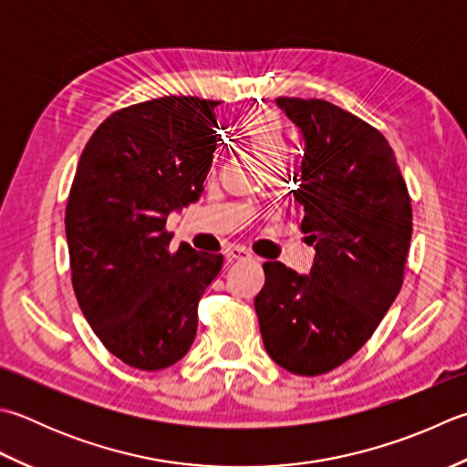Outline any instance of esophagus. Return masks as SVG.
Masks as SVG:
<instances>
[{
	"mask_svg": "<svg viewBox=\"0 0 467 467\" xmlns=\"http://www.w3.org/2000/svg\"><path fill=\"white\" fill-rule=\"evenodd\" d=\"M224 254L228 261H243V259H251V253L243 249V246H228L224 249Z\"/></svg>",
	"mask_w": 467,
	"mask_h": 467,
	"instance_id": "esophagus-1",
	"label": "esophagus"
}]
</instances>
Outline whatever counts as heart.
Segmentation results:
<instances>
[{"label":"heart","mask_w":467,"mask_h":467,"mask_svg":"<svg viewBox=\"0 0 467 467\" xmlns=\"http://www.w3.org/2000/svg\"><path fill=\"white\" fill-rule=\"evenodd\" d=\"M241 133L265 163L285 158V131L277 113L253 111L243 119Z\"/></svg>","instance_id":"1"}]
</instances>
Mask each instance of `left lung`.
I'll use <instances>...</instances> for the list:
<instances>
[{
	"label": "left lung",
	"instance_id": "left-lung-1",
	"mask_svg": "<svg viewBox=\"0 0 467 467\" xmlns=\"http://www.w3.org/2000/svg\"><path fill=\"white\" fill-rule=\"evenodd\" d=\"M275 100L304 133L289 194L316 259L307 277L279 261L263 263L254 312L271 358L299 377H317L350 360L399 296L413 208L377 127L324 99Z\"/></svg>",
	"mask_w": 467,
	"mask_h": 467
}]
</instances>
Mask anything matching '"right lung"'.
I'll use <instances>...</instances> for the list:
<instances>
[{
	"label": "right lung",
	"mask_w": 467,
	"mask_h": 467,
	"mask_svg": "<svg viewBox=\"0 0 467 467\" xmlns=\"http://www.w3.org/2000/svg\"><path fill=\"white\" fill-rule=\"evenodd\" d=\"M218 100L161 97L119 109L82 150L64 224L78 306L105 348L140 370L184 356L223 254L171 249L173 208L200 196Z\"/></svg>",
	"instance_id": "1"
}]
</instances>
